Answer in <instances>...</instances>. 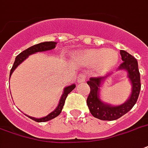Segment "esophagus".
<instances>
[{
    "label": "esophagus",
    "mask_w": 148,
    "mask_h": 148,
    "mask_svg": "<svg viewBox=\"0 0 148 148\" xmlns=\"http://www.w3.org/2000/svg\"><path fill=\"white\" fill-rule=\"evenodd\" d=\"M85 79H86V74H85L84 73H81L78 74L77 78V82H85Z\"/></svg>",
    "instance_id": "esophagus-1"
}]
</instances>
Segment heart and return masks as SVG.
I'll use <instances>...</instances> for the list:
<instances>
[{"label":"heart","mask_w":148,"mask_h":148,"mask_svg":"<svg viewBox=\"0 0 148 148\" xmlns=\"http://www.w3.org/2000/svg\"><path fill=\"white\" fill-rule=\"evenodd\" d=\"M81 62L86 66H96L99 71H107L118 63L119 55L112 49H92L78 56Z\"/></svg>","instance_id":"heart-1"}]
</instances>
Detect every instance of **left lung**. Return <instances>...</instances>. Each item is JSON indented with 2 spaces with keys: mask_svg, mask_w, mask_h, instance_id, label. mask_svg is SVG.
Returning <instances> with one entry per match:
<instances>
[{
  "mask_svg": "<svg viewBox=\"0 0 148 148\" xmlns=\"http://www.w3.org/2000/svg\"><path fill=\"white\" fill-rule=\"evenodd\" d=\"M120 54L123 63L120 64L119 70H125L128 72V77L132 86L130 97L126 102L119 106H111L100 100L99 88L101 87L102 82L108 76L91 77L87 82L90 87V92L87 98V105L92 116L100 120L113 121L121 118L132 109L138 99L141 84L137 60L124 50H120Z\"/></svg>",
  "mask_w": 148,
  "mask_h": 148,
  "instance_id": "1",
  "label": "left lung"
}]
</instances>
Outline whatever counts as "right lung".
<instances>
[{
    "instance_id": "obj_1",
    "label": "right lung",
    "mask_w": 148,
    "mask_h": 148,
    "mask_svg": "<svg viewBox=\"0 0 148 148\" xmlns=\"http://www.w3.org/2000/svg\"><path fill=\"white\" fill-rule=\"evenodd\" d=\"M56 43L55 41H45V42H42V43L38 44V45H33V46L29 47L26 50H24L23 52H22L21 53L16 56V60L14 62V64H13L12 67L11 69V71H10V77L12 74V72L15 71V69L18 66L20 63L27 59L29 55H32L34 53H36V52H45V51H49V50H52V49H55L56 48ZM10 79V77H9ZM76 85L73 84V85H69V86H66L64 88V91H63V93L60 98V103H59V105L57 106V108H56L52 112L48 114L45 117H43V118H40V119H36V118H33V117H30V116H28L29 119H31L34 121H37V122H45V121H48L51 119H55L56 117H57L62 111V109L63 108V105H64V103H65L66 98L71 91L73 90L74 88H75Z\"/></svg>"
}]
</instances>
